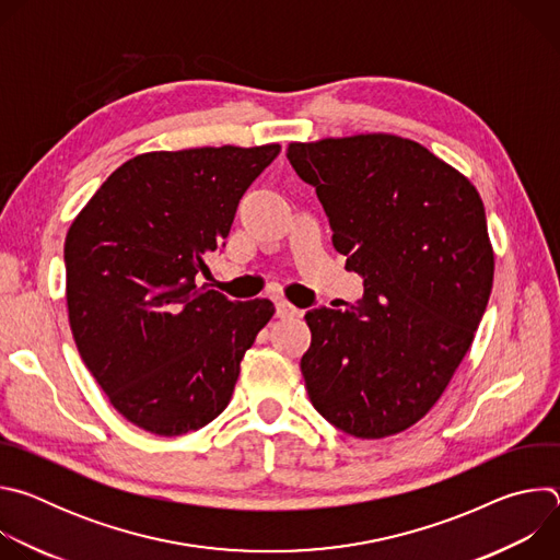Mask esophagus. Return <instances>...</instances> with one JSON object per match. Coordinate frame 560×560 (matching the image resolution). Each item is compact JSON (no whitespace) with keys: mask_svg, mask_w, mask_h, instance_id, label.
I'll return each instance as SVG.
<instances>
[{"mask_svg":"<svg viewBox=\"0 0 560 560\" xmlns=\"http://www.w3.org/2000/svg\"><path fill=\"white\" fill-rule=\"evenodd\" d=\"M301 314H303V310L294 307L292 303H288V301H277V316H279V318H294V316H301Z\"/></svg>","mask_w":560,"mask_h":560,"instance_id":"obj_1","label":"esophagus"}]
</instances>
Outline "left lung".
Listing matches in <instances>:
<instances>
[{
    "mask_svg": "<svg viewBox=\"0 0 560 560\" xmlns=\"http://www.w3.org/2000/svg\"><path fill=\"white\" fill-rule=\"evenodd\" d=\"M288 159L316 188L346 270L363 279L359 305L305 314L310 401L357 439L404 432L439 401L488 307L483 201L428 148L394 135L290 143Z\"/></svg>",
    "mask_w": 560,
    "mask_h": 560,
    "instance_id": "left-lung-1",
    "label": "left lung"
}]
</instances>
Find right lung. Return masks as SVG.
Returning a JSON list of instances; mask_svg holds the SVG:
<instances>
[{
	"mask_svg": "<svg viewBox=\"0 0 560 560\" xmlns=\"http://www.w3.org/2000/svg\"><path fill=\"white\" fill-rule=\"evenodd\" d=\"M279 152L270 143L139 154L68 230L77 350L115 410L150 434L179 436L217 419L246 350L275 314L268 299L234 303L195 279Z\"/></svg>",
	"mask_w": 560,
	"mask_h": 560,
	"instance_id": "add662e5",
	"label": "right lung"
}]
</instances>
